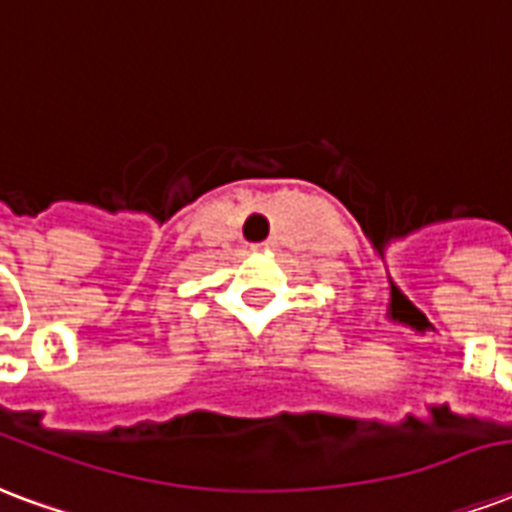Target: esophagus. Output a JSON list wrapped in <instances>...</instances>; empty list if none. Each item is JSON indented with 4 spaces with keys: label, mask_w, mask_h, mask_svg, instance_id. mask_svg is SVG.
Listing matches in <instances>:
<instances>
[{
    "label": "esophagus",
    "mask_w": 512,
    "mask_h": 512,
    "mask_svg": "<svg viewBox=\"0 0 512 512\" xmlns=\"http://www.w3.org/2000/svg\"><path fill=\"white\" fill-rule=\"evenodd\" d=\"M272 245H275V242H272V240H267V242H261V248H267V251H270Z\"/></svg>",
    "instance_id": "1"
}]
</instances>
